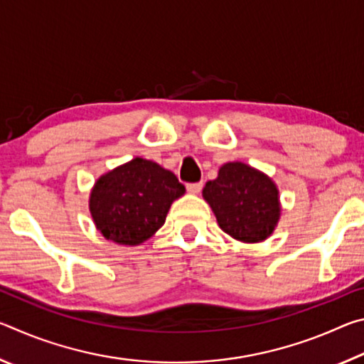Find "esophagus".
<instances>
[{"label": "esophagus", "instance_id": "34e87169", "mask_svg": "<svg viewBox=\"0 0 364 364\" xmlns=\"http://www.w3.org/2000/svg\"><path fill=\"white\" fill-rule=\"evenodd\" d=\"M202 186H204V183H202V181H197V183H188V184H186V189L189 191V193L197 194V193H200Z\"/></svg>", "mask_w": 364, "mask_h": 364}]
</instances>
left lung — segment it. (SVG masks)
I'll return each mask as SVG.
<instances>
[{"instance_id":"obj_1","label":"left lung","mask_w":364,"mask_h":364,"mask_svg":"<svg viewBox=\"0 0 364 364\" xmlns=\"http://www.w3.org/2000/svg\"><path fill=\"white\" fill-rule=\"evenodd\" d=\"M202 194L210 204L221 230L239 241H263L279 220L274 183L241 162L225 164L217 180L207 181Z\"/></svg>"}]
</instances>
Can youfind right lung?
Wrapping results in <instances>:
<instances>
[{
	"instance_id": "1",
	"label": "right lung",
	"mask_w": 364,
	"mask_h": 364,
	"mask_svg": "<svg viewBox=\"0 0 364 364\" xmlns=\"http://www.w3.org/2000/svg\"><path fill=\"white\" fill-rule=\"evenodd\" d=\"M183 194L184 186L171 171L136 157L96 181L90 210L104 237L138 245L165 223L171 202Z\"/></svg>"
}]
</instances>
